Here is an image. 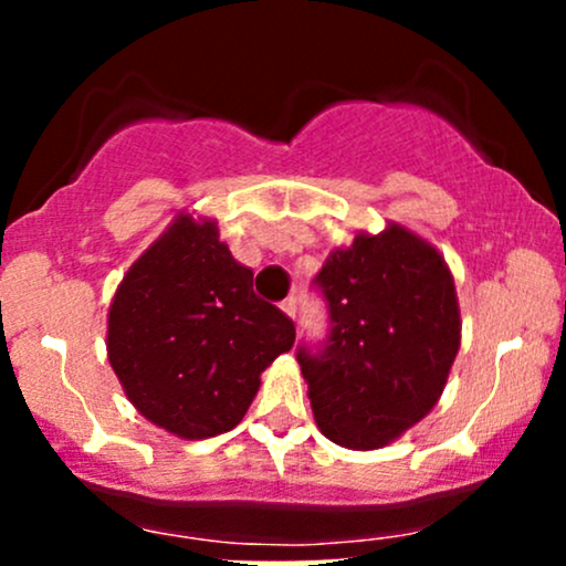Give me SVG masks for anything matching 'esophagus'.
Returning a JSON list of instances; mask_svg holds the SVG:
<instances>
[{"label": "esophagus", "instance_id": "obj_1", "mask_svg": "<svg viewBox=\"0 0 566 566\" xmlns=\"http://www.w3.org/2000/svg\"><path fill=\"white\" fill-rule=\"evenodd\" d=\"M282 311L290 316V319H295V314H297V301H295V297H287V301L282 303Z\"/></svg>", "mask_w": 566, "mask_h": 566}]
</instances>
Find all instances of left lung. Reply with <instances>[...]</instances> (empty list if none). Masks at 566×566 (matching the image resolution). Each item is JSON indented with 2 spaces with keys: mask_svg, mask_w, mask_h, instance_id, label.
Wrapping results in <instances>:
<instances>
[{
  "mask_svg": "<svg viewBox=\"0 0 566 566\" xmlns=\"http://www.w3.org/2000/svg\"><path fill=\"white\" fill-rule=\"evenodd\" d=\"M329 337L297 350L319 431L380 450L431 412L460 348V305L441 252L399 223L359 231L316 274Z\"/></svg>",
  "mask_w": 566,
  "mask_h": 566,
  "instance_id": "8db88e82",
  "label": "left lung"
}]
</instances>
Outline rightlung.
I'll return each instance as SVG.
<instances>
[{"instance_id": "obj_1", "label": "right lung", "mask_w": 566, "mask_h": 566, "mask_svg": "<svg viewBox=\"0 0 566 566\" xmlns=\"http://www.w3.org/2000/svg\"><path fill=\"white\" fill-rule=\"evenodd\" d=\"M292 343L295 324L252 292L216 220L191 212L129 265L108 308V361L127 399L188 441L231 431Z\"/></svg>"}]
</instances>
